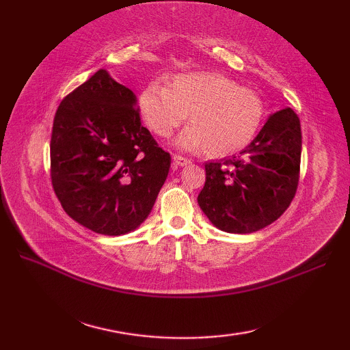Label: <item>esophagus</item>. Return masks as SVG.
Segmentation results:
<instances>
[{"label":"esophagus","instance_id":"1","mask_svg":"<svg viewBox=\"0 0 350 350\" xmlns=\"http://www.w3.org/2000/svg\"><path fill=\"white\" fill-rule=\"evenodd\" d=\"M173 162L176 163V165H179V167H185V165H188V163H191L189 159L183 158V156H180V154H174L173 156Z\"/></svg>","mask_w":350,"mask_h":350}]
</instances>
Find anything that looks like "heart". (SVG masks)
I'll return each instance as SVG.
<instances>
[{"label": "heart", "mask_w": 350, "mask_h": 350, "mask_svg": "<svg viewBox=\"0 0 350 350\" xmlns=\"http://www.w3.org/2000/svg\"><path fill=\"white\" fill-rule=\"evenodd\" d=\"M139 114L158 137H168L185 122L189 126L174 144L188 152L228 156L247 147L262 124L260 96L217 72H187L168 79L167 88L148 84L138 96Z\"/></svg>", "instance_id": "b5f03b06"}]
</instances>
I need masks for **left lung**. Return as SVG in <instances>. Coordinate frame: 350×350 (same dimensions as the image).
<instances>
[{
    "instance_id": "8db88e82",
    "label": "left lung",
    "mask_w": 350,
    "mask_h": 350,
    "mask_svg": "<svg viewBox=\"0 0 350 350\" xmlns=\"http://www.w3.org/2000/svg\"><path fill=\"white\" fill-rule=\"evenodd\" d=\"M301 123L293 109L267 117L239 158L206 163L198 206L227 233H254L278 219L292 203L299 180Z\"/></svg>"
}]
</instances>
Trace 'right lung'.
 <instances>
[{"mask_svg": "<svg viewBox=\"0 0 350 350\" xmlns=\"http://www.w3.org/2000/svg\"><path fill=\"white\" fill-rule=\"evenodd\" d=\"M138 99L100 69L58 107L51 137V179L64 212L105 236L137 230L150 215L170 153L139 118Z\"/></svg>", "mask_w": 350, "mask_h": 350, "instance_id": "obj_1", "label": "right lung"}]
</instances>
